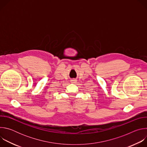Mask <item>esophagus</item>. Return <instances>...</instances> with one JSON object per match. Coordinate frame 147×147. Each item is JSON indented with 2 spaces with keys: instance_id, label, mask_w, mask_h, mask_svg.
Masks as SVG:
<instances>
[{
  "instance_id": "1",
  "label": "esophagus",
  "mask_w": 147,
  "mask_h": 147,
  "mask_svg": "<svg viewBox=\"0 0 147 147\" xmlns=\"http://www.w3.org/2000/svg\"><path fill=\"white\" fill-rule=\"evenodd\" d=\"M71 81L72 83H76V82H77V80H76V79H74V78H73L72 80H71Z\"/></svg>"
}]
</instances>
